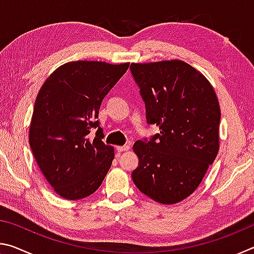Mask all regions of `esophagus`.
Masks as SVG:
<instances>
[{"mask_svg": "<svg viewBox=\"0 0 254 254\" xmlns=\"http://www.w3.org/2000/svg\"><path fill=\"white\" fill-rule=\"evenodd\" d=\"M117 150L119 152H124L130 150V145H122V147H117Z\"/></svg>", "mask_w": 254, "mask_h": 254, "instance_id": "1", "label": "esophagus"}]
</instances>
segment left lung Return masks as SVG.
<instances>
[{
    "mask_svg": "<svg viewBox=\"0 0 254 254\" xmlns=\"http://www.w3.org/2000/svg\"><path fill=\"white\" fill-rule=\"evenodd\" d=\"M148 124L160 133L136 141L139 165L132 179L160 204H176L199 186L220 147L221 110L203 74L182 60L131 64Z\"/></svg>",
    "mask_w": 254,
    "mask_h": 254,
    "instance_id": "left-lung-1",
    "label": "left lung"
}]
</instances>
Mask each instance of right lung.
<instances>
[{"mask_svg":"<svg viewBox=\"0 0 254 254\" xmlns=\"http://www.w3.org/2000/svg\"><path fill=\"white\" fill-rule=\"evenodd\" d=\"M128 63H67L40 88L29 142L41 173L63 198H85L97 190L114 159L97 121L103 98L126 74ZM96 129L95 135L90 132Z\"/></svg>","mask_w":254,"mask_h":254,"instance_id":"1","label":"right lung"}]
</instances>
